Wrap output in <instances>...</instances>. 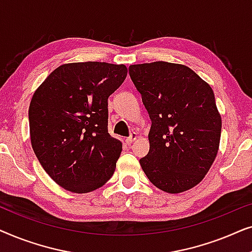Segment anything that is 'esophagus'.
<instances>
[{
    "instance_id": "obj_1",
    "label": "esophagus",
    "mask_w": 252,
    "mask_h": 252,
    "mask_svg": "<svg viewBox=\"0 0 252 252\" xmlns=\"http://www.w3.org/2000/svg\"><path fill=\"white\" fill-rule=\"evenodd\" d=\"M136 137H137V134L136 133H132L130 134V136H128L127 137V139L125 140V142L127 143V144H132L134 141L136 140Z\"/></svg>"
}]
</instances>
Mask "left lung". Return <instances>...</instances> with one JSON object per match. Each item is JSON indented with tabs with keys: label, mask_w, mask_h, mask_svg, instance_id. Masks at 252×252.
I'll return each instance as SVG.
<instances>
[{
	"label": "left lung",
	"mask_w": 252,
	"mask_h": 252,
	"mask_svg": "<svg viewBox=\"0 0 252 252\" xmlns=\"http://www.w3.org/2000/svg\"><path fill=\"white\" fill-rule=\"evenodd\" d=\"M128 70L151 119L150 149L141 167L160 190H189L204 179L219 150L221 116L212 88L182 64L153 62Z\"/></svg>",
	"instance_id": "obj_1"
}]
</instances>
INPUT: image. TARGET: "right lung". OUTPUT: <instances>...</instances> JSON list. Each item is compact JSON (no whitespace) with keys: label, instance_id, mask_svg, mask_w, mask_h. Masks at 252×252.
Returning a JSON list of instances; mask_svg holds the SVG:
<instances>
[{"label":"right lung","instance_id":"obj_1","mask_svg":"<svg viewBox=\"0 0 252 252\" xmlns=\"http://www.w3.org/2000/svg\"><path fill=\"white\" fill-rule=\"evenodd\" d=\"M127 75L124 64L67 63L51 72L31 99V144L58 186L86 194L105 185L123 143L108 133V98Z\"/></svg>","mask_w":252,"mask_h":252}]
</instances>
